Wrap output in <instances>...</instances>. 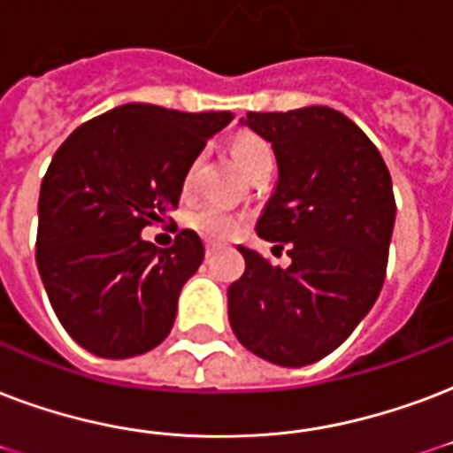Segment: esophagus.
<instances>
[{
    "instance_id": "1",
    "label": "esophagus",
    "mask_w": 453,
    "mask_h": 453,
    "mask_svg": "<svg viewBox=\"0 0 453 453\" xmlns=\"http://www.w3.org/2000/svg\"><path fill=\"white\" fill-rule=\"evenodd\" d=\"M216 250H219L216 244H206V257H213V254H216Z\"/></svg>"
}]
</instances>
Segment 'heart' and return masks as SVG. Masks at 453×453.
I'll return each instance as SVG.
<instances>
[{
	"instance_id": "b5f03b06",
	"label": "heart",
	"mask_w": 453,
	"mask_h": 453,
	"mask_svg": "<svg viewBox=\"0 0 453 453\" xmlns=\"http://www.w3.org/2000/svg\"><path fill=\"white\" fill-rule=\"evenodd\" d=\"M230 154H233L234 164L240 165V171L244 175L254 165L261 164L264 158H273L271 147L261 137H257V134H240L233 142V147H230ZM189 185H192V171L185 178V188H189ZM189 226L195 227L196 233L206 237L209 242H226L244 227V216L230 211V209L220 206V203H202L189 216Z\"/></svg>"
}]
</instances>
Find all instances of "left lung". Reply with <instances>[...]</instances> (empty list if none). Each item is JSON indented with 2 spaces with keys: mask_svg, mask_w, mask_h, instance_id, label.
<instances>
[{
  "mask_svg": "<svg viewBox=\"0 0 453 453\" xmlns=\"http://www.w3.org/2000/svg\"><path fill=\"white\" fill-rule=\"evenodd\" d=\"M278 161V182L257 220L258 237L289 244L288 268L250 247L227 288L237 340L275 365L320 361L378 299L395 230L392 178L361 127L330 106L240 119Z\"/></svg>",
  "mask_w": 453,
  "mask_h": 453,
  "instance_id": "left-lung-1",
  "label": "left lung"
}]
</instances>
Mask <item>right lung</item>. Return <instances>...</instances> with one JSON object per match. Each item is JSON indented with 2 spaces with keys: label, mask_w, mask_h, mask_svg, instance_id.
Listing matches in <instances>:
<instances>
[{
  "label": "right lung",
  "mask_w": 453,
  "mask_h": 453,
  "mask_svg": "<svg viewBox=\"0 0 453 453\" xmlns=\"http://www.w3.org/2000/svg\"><path fill=\"white\" fill-rule=\"evenodd\" d=\"M233 119L123 104L57 150L37 203V271L82 349L130 358L168 337L203 244L182 230L171 250H157L142 227L178 209L195 158Z\"/></svg>",
  "instance_id": "1"
}]
</instances>
